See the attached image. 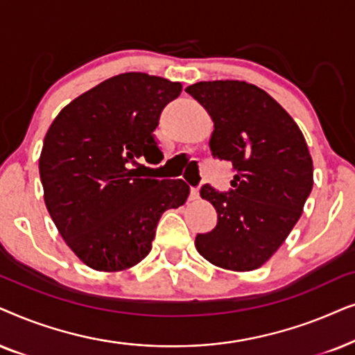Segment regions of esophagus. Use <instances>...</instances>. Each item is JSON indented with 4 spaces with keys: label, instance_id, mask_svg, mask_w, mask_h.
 I'll return each instance as SVG.
<instances>
[{
    "label": "esophagus",
    "instance_id": "1",
    "mask_svg": "<svg viewBox=\"0 0 355 355\" xmlns=\"http://www.w3.org/2000/svg\"><path fill=\"white\" fill-rule=\"evenodd\" d=\"M190 198L191 200H200V190H198V188H191Z\"/></svg>",
    "mask_w": 355,
    "mask_h": 355
}]
</instances>
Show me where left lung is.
<instances>
[{
	"label": "left lung",
	"instance_id": "8db88e82",
	"mask_svg": "<svg viewBox=\"0 0 355 355\" xmlns=\"http://www.w3.org/2000/svg\"><path fill=\"white\" fill-rule=\"evenodd\" d=\"M185 91L214 121L209 149L230 160L229 195L209 185L201 198L217 225L198 234V253L229 271L261 268L300 219L313 188V160L299 125L266 91L245 81H205Z\"/></svg>",
	"mask_w": 355,
	"mask_h": 355
}]
</instances>
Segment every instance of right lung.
Instances as JSON below:
<instances>
[{
  "label": "right lung",
  "mask_w": 355,
  "mask_h": 355,
  "mask_svg": "<svg viewBox=\"0 0 355 355\" xmlns=\"http://www.w3.org/2000/svg\"><path fill=\"white\" fill-rule=\"evenodd\" d=\"M180 92V83L159 76H113L61 108L46 131L39 159L45 206L86 266L116 272L143 261L164 212L188 200L185 182L143 178L138 164L162 159L153 131Z\"/></svg>",
  "instance_id": "1"
}]
</instances>
